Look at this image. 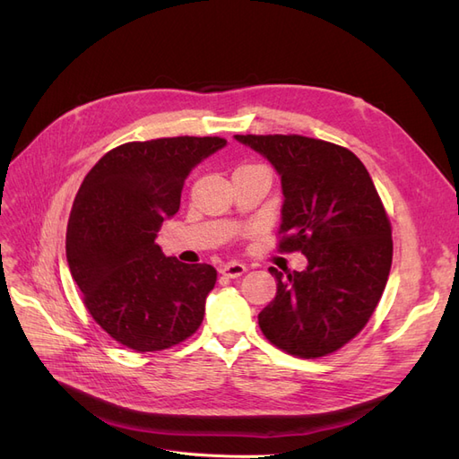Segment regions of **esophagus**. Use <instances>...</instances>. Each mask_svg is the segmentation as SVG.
I'll return each mask as SVG.
<instances>
[{"label":"esophagus","mask_w":459,"mask_h":459,"mask_svg":"<svg viewBox=\"0 0 459 459\" xmlns=\"http://www.w3.org/2000/svg\"><path fill=\"white\" fill-rule=\"evenodd\" d=\"M245 272H247L245 264L235 262V260L224 264V266H220V273L226 275V277H239V275H243Z\"/></svg>","instance_id":"1"}]
</instances>
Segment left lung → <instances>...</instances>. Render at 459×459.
<instances>
[{
    "label": "left lung",
    "instance_id": "1",
    "mask_svg": "<svg viewBox=\"0 0 459 459\" xmlns=\"http://www.w3.org/2000/svg\"><path fill=\"white\" fill-rule=\"evenodd\" d=\"M281 178V251L302 272L270 273L275 299L258 314L266 339L293 356L335 352L368 324L393 264L391 221L352 151L304 135H233Z\"/></svg>",
    "mask_w": 459,
    "mask_h": 459
}]
</instances>
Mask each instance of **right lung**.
<instances>
[{
    "label": "right lung",
    "mask_w": 459,
    "mask_h": 459,
    "mask_svg": "<svg viewBox=\"0 0 459 459\" xmlns=\"http://www.w3.org/2000/svg\"><path fill=\"white\" fill-rule=\"evenodd\" d=\"M226 143L189 135L124 143L93 166L76 193L68 270L95 322L132 351L170 349L203 322L216 270L166 256L155 239L178 212L189 172Z\"/></svg>",
    "instance_id": "right-lung-1"
}]
</instances>
